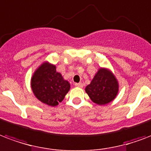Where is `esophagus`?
Instances as JSON below:
<instances>
[{
    "label": "esophagus",
    "mask_w": 151,
    "mask_h": 151,
    "mask_svg": "<svg viewBox=\"0 0 151 151\" xmlns=\"http://www.w3.org/2000/svg\"><path fill=\"white\" fill-rule=\"evenodd\" d=\"M75 86H77V87H80V88H82L83 87V84L82 83H75V85H74Z\"/></svg>",
    "instance_id": "esophagus-1"
}]
</instances>
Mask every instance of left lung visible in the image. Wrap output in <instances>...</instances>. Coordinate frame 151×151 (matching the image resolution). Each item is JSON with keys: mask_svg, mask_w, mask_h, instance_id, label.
<instances>
[{"mask_svg": "<svg viewBox=\"0 0 151 151\" xmlns=\"http://www.w3.org/2000/svg\"><path fill=\"white\" fill-rule=\"evenodd\" d=\"M119 91L116 78L111 71L101 68L91 83L86 86V92L94 103L104 105L116 98Z\"/></svg>", "mask_w": 151, "mask_h": 151, "instance_id": "obj_1", "label": "left lung"}]
</instances>
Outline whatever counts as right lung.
Listing matches in <instances>:
<instances>
[{"label": "right lung", "mask_w": 151, "mask_h": 151, "mask_svg": "<svg viewBox=\"0 0 151 151\" xmlns=\"http://www.w3.org/2000/svg\"><path fill=\"white\" fill-rule=\"evenodd\" d=\"M31 86L35 96L50 106H56L62 102L70 88V83L56 71L55 65L47 62L35 70Z\"/></svg>", "instance_id": "right-lung-1"}]
</instances>
